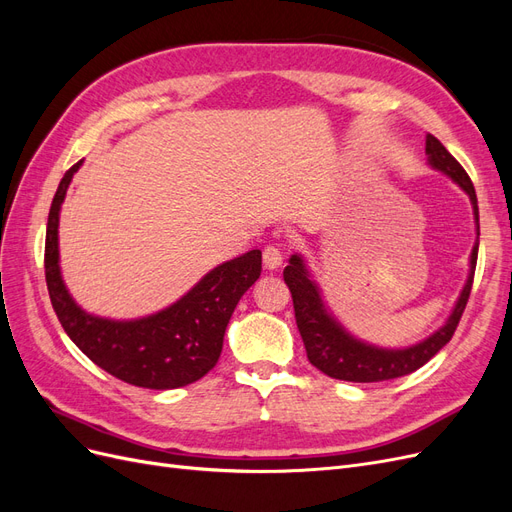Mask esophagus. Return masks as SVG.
<instances>
[{"label": "esophagus", "mask_w": 512, "mask_h": 512, "mask_svg": "<svg viewBox=\"0 0 512 512\" xmlns=\"http://www.w3.org/2000/svg\"><path fill=\"white\" fill-rule=\"evenodd\" d=\"M282 260H284V256H282V250L277 245H267L265 250H262V262H265V267L269 271L280 269Z\"/></svg>", "instance_id": "34e87169"}]
</instances>
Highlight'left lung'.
I'll return each instance as SVG.
<instances>
[{"instance_id": "obj_1", "label": "left lung", "mask_w": 512, "mask_h": 512, "mask_svg": "<svg viewBox=\"0 0 512 512\" xmlns=\"http://www.w3.org/2000/svg\"><path fill=\"white\" fill-rule=\"evenodd\" d=\"M425 153L431 168H436L446 177H451L459 188L470 196L474 220H476V235H480L476 192L466 170H463V166L446 151V147L438 141V138L431 134H427ZM476 258H478V243H474L472 247L470 273H468L466 286H463L451 316H448V320L444 322V327H440L436 333H431L427 339H423V342L408 348L393 350V348H380L374 344H367L363 339H356L354 335H350L329 312L327 305H324L320 288L312 280V275H309L303 256L299 254L290 256L288 267L284 269V282L288 284L292 294L294 318H297V327L303 337L309 363L318 367L322 374H327L335 380H346V382H382V380H393V378L412 374V371L423 367L431 356H436L448 342H451V337L461 320L463 309H466L470 299Z\"/></svg>"}]
</instances>
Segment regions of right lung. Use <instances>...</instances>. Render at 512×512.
Returning <instances> with one entry per match:
<instances>
[{"label": "right lung", "instance_id": "obj_1", "mask_svg": "<svg viewBox=\"0 0 512 512\" xmlns=\"http://www.w3.org/2000/svg\"><path fill=\"white\" fill-rule=\"evenodd\" d=\"M81 164L76 162L59 181L46 224L44 275L61 327L98 367L128 384L166 391L200 380L220 359L228 320L239 299L260 277V250L222 262L158 314L136 320L87 314L61 280L57 239L61 203Z\"/></svg>", "mask_w": 512, "mask_h": 512}]
</instances>
